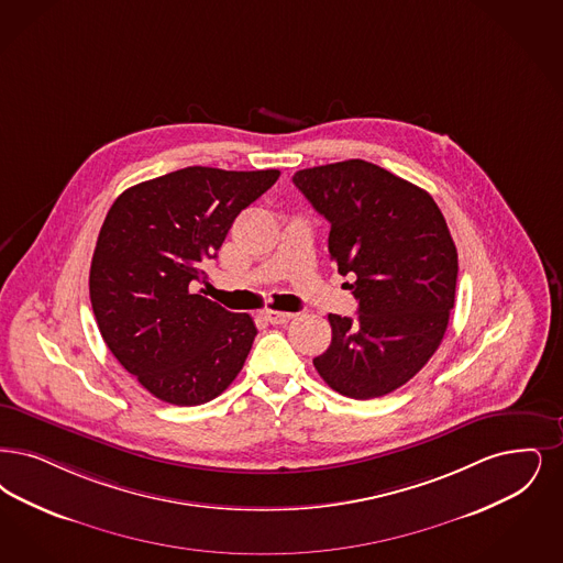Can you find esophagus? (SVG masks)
I'll list each match as a JSON object with an SVG mask.
<instances>
[{"label":"esophagus","instance_id":"obj_1","mask_svg":"<svg viewBox=\"0 0 563 563\" xmlns=\"http://www.w3.org/2000/svg\"><path fill=\"white\" fill-rule=\"evenodd\" d=\"M292 316L295 314H289V312H272V310H268V312L264 314V318H266L271 324H287Z\"/></svg>","mask_w":563,"mask_h":563}]
</instances>
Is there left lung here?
I'll return each mask as SVG.
<instances>
[{
    "mask_svg": "<svg viewBox=\"0 0 563 563\" xmlns=\"http://www.w3.org/2000/svg\"><path fill=\"white\" fill-rule=\"evenodd\" d=\"M292 184L329 220L339 274L356 276L358 316L329 314L333 339L316 371L341 396H385L446 333L459 274L446 220L423 188L362 158L301 169Z\"/></svg>",
    "mask_w": 563,
    "mask_h": 563,
    "instance_id": "8db88e82",
    "label": "left lung"
}]
</instances>
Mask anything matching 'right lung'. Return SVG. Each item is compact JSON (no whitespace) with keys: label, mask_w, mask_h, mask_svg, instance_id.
<instances>
[{"label":"right lung","mask_w":563,"mask_h":563,"mask_svg":"<svg viewBox=\"0 0 563 563\" xmlns=\"http://www.w3.org/2000/svg\"><path fill=\"white\" fill-rule=\"evenodd\" d=\"M278 169L186 167L121 192L93 249L91 310L114 358L155 398L205 405L236 379L257 329L192 292L234 218Z\"/></svg>","instance_id":"obj_1"}]
</instances>
